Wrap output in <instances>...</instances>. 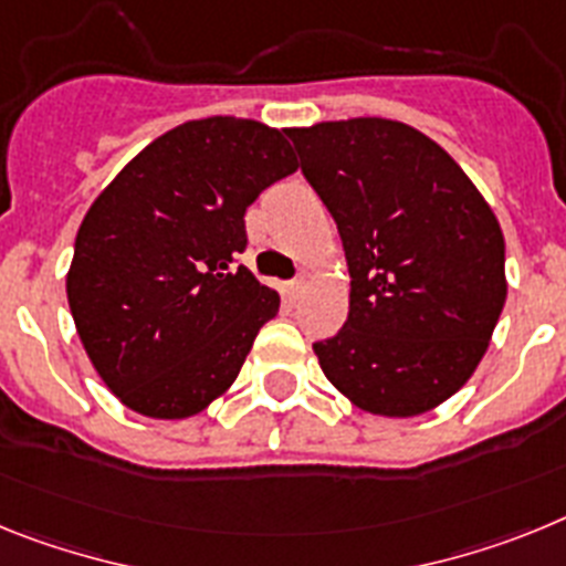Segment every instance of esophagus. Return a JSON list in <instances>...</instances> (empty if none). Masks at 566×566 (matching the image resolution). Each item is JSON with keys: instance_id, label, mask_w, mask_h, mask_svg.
I'll return each instance as SVG.
<instances>
[{"instance_id": "esophagus-1", "label": "esophagus", "mask_w": 566, "mask_h": 566, "mask_svg": "<svg viewBox=\"0 0 566 566\" xmlns=\"http://www.w3.org/2000/svg\"><path fill=\"white\" fill-rule=\"evenodd\" d=\"M302 293H304V279H293V282L284 284V298H287V302H296Z\"/></svg>"}]
</instances>
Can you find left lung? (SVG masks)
<instances>
[{
    "instance_id": "obj_1",
    "label": "left lung",
    "mask_w": 566,
    "mask_h": 566,
    "mask_svg": "<svg viewBox=\"0 0 566 566\" xmlns=\"http://www.w3.org/2000/svg\"><path fill=\"white\" fill-rule=\"evenodd\" d=\"M350 270V313L316 342L356 407L410 419L467 385L507 298L499 219L455 159L405 122L290 127Z\"/></svg>"
}]
</instances>
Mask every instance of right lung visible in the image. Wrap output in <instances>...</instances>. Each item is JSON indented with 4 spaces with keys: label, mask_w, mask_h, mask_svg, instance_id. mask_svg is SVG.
<instances>
[{
    "label": "right lung",
    "mask_w": 566,
    "mask_h": 566,
    "mask_svg": "<svg viewBox=\"0 0 566 566\" xmlns=\"http://www.w3.org/2000/svg\"><path fill=\"white\" fill-rule=\"evenodd\" d=\"M282 130L185 122L127 161L76 233L67 304L96 373L147 419H188L235 381L276 290L244 264V210L296 174Z\"/></svg>",
    "instance_id": "right-lung-1"
}]
</instances>
